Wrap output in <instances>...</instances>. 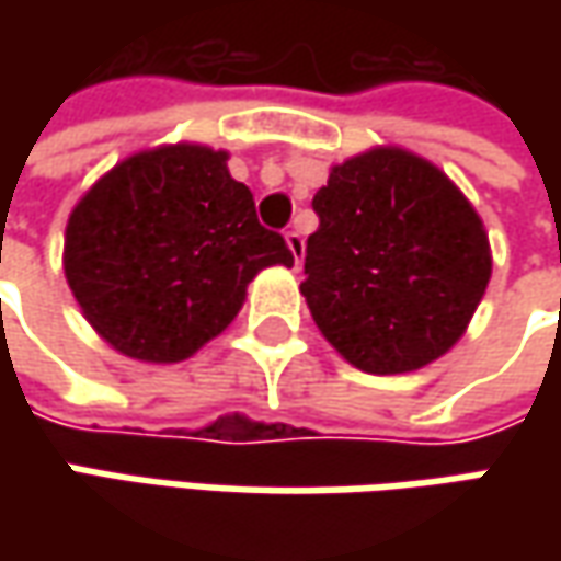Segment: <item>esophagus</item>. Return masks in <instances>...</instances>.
I'll return each instance as SVG.
<instances>
[{"label": "esophagus", "instance_id": "1", "mask_svg": "<svg viewBox=\"0 0 561 561\" xmlns=\"http://www.w3.org/2000/svg\"><path fill=\"white\" fill-rule=\"evenodd\" d=\"M284 240H287V247H290L293 252V262H296V271H299L302 268V259H306V240H302V233H299L296 227L284 233Z\"/></svg>", "mask_w": 561, "mask_h": 561}]
</instances>
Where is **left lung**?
Returning a JSON list of instances; mask_svg holds the SVG:
<instances>
[{
  "instance_id": "obj_1",
  "label": "left lung",
  "mask_w": 561,
  "mask_h": 561,
  "mask_svg": "<svg viewBox=\"0 0 561 561\" xmlns=\"http://www.w3.org/2000/svg\"><path fill=\"white\" fill-rule=\"evenodd\" d=\"M302 296L318 331L368 375H405L446 356L484 299V221L440 168L375 146L331 168L314 193Z\"/></svg>"
}]
</instances>
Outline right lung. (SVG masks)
Instances as JSON below:
<instances>
[{"label": "right lung", "mask_w": 561, "mask_h": 561, "mask_svg": "<svg viewBox=\"0 0 561 561\" xmlns=\"http://www.w3.org/2000/svg\"><path fill=\"white\" fill-rule=\"evenodd\" d=\"M227 159L203 142L152 146L105 171L71 208L65 277L121 356L184 362L237 318L259 271L293 265Z\"/></svg>", "instance_id": "right-lung-1"}]
</instances>
